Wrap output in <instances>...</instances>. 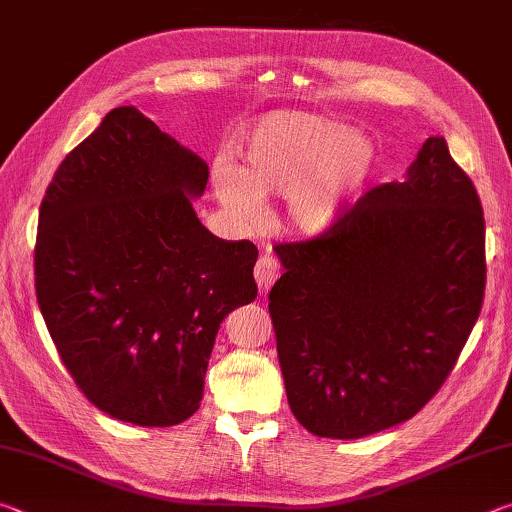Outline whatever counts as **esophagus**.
<instances>
[{
    "instance_id": "esophagus-1",
    "label": "esophagus",
    "mask_w": 512,
    "mask_h": 512,
    "mask_svg": "<svg viewBox=\"0 0 512 512\" xmlns=\"http://www.w3.org/2000/svg\"><path fill=\"white\" fill-rule=\"evenodd\" d=\"M277 275H280V262H277V259L271 253H264L262 257L257 259L255 280H257L259 291L268 293V289H271L273 282L277 280Z\"/></svg>"
}]
</instances>
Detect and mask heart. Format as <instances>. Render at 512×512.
<instances>
[{
  "label": "heart",
  "instance_id": "b5f03b06",
  "mask_svg": "<svg viewBox=\"0 0 512 512\" xmlns=\"http://www.w3.org/2000/svg\"><path fill=\"white\" fill-rule=\"evenodd\" d=\"M375 149L366 135L311 112H275L248 135L244 169L219 164L214 185L244 221L262 210L259 196H284V216L300 235L332 228L366 183Z\"/></svg>",
  "mask_w": 512,
  "mask_h": 512
}]
</instances>
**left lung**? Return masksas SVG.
I'll return each instance as SVG.
<instances>
[{
    "label": "left lung",
    "instance_id": "8db88e82",
    "mask_svg": "<svg viewBox=\"0 0 512 512\" xmlns=\"http://www.w3.org/2000/svg\"><path fill=\"white\" fill-rule=\"evenodd\" d=\"M273 250L284 273L268 311L296 420L339 440L411 420L454 370L485 291L483 207L443 137L404 183Z\"/></svg>",
    "mask_w": 512,
    "mask_h": 512
}]
</instances>
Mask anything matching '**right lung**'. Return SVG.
I'll return each instance as SVG.
<instances>
[{"label":"right lung","mask_w":512,"mask_h":512,"mask_svg":"<svg viewBox=\"0 0 512 512\" xmlns=\"http://www.w3.org/2000/svg\"><path fill=\"white\" fill-rule=\"evenodd\" d=\"M207 178L196 153L119 106L42 198V318L79 391L121 422L194 415L221 320L257 298L253 241L214 237L194 212Z\"/></svg>","instance_id":"1"}]
</instances>
